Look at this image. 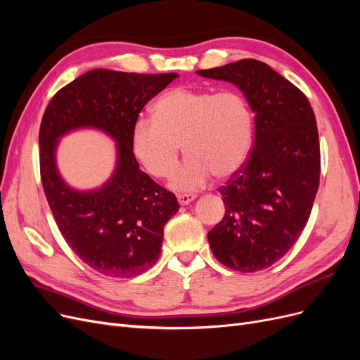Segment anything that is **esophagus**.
Returning a JSON list of instances; mask_svg holds the SVG:
<instances>
[{"label":"esophagus","instance_id":"esophagus-1","mask_svg":"<svg viewBox=\"0 0 360 360\" xmlns=\"http://www.w3.org/2000/svg\"><path fill=\"white\" fill-rule=\"evenodd\" d=\"M195 198H197V195H195V193H180L179 197H177L180 205H188V204H191Z\"/></svg>","mask_w":360,"mask_h":360}]
</instances>
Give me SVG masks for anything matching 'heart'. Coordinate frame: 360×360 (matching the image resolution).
<instances>
[{
  "label": "heart",
  "mask_w": 360,
  "mask_h": 360,
  "mask_svg": "<svg viewBox=\"0 0 360 360\" xmlns=\"http://www.w3.org/2000/svg\"><path fill=\"white\" fill-rule=\"evenodd\" d=\"M132 150L155 177H168L180 148L188 159L172 174L169 186L180 192L204 188L216 174L234 176L246 163L254 141V115L245 96L234 90L177 86L155 103V117L132 126Z\"/></svg>",
  "instance_id": "1"
}]
</instances>
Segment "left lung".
<instances>
[{"label": "left lung", "instance_id": "obj_1", "mask_svg": "<svg viewBox=\"0 0 360 360\" xmlns=\"http://www.w3.org/2000/svg\"><path fill=\"white\" fill-rule=\"evenodd\" d=\"M197 73L234 84L255 122L243 169L219 189L225 216L207 234L212 252L243 274L267 269L297 242L319 191L314 111L307 96L266 63L248 58Z\"/></svg>", "mask_w": 360, "mask_h": 360}]
</instances>
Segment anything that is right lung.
Wrapping results in <instances>:
<instances>
[{
    "instance_id": "add662e5",
    "label": "right lung",
    "mask_w": 360,
    "mask_h": 360,
    "mask_svg": "<svg viewBox=\"0 0 360 360\" xmlns=\"http://www.w3.org/2000/svg\"><path fill=\"white\" fill-rule=\"evenodd\" d=\"M177 76L90 70L63 86L43 114L40 176L53 219L73 252L102 275L134 278L148 270L160 255L163 226L180 209L176 195L139 169L130 141L143 108ZM81 128L116 143L112 177L86 191L70 187L56 165L59 139Z\"/></svg>"
}]
</instances>
